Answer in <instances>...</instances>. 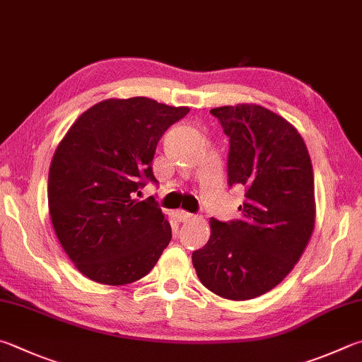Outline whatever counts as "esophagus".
Listing matches in <instances>:
<instances>
[{"label":"esophagus","mask_w":362,"mask_h":362,"mask_svg":"<svg viewBox=\"0 0 362 362\" xmlns=\"http://www.w3.org/2000/svg\"><path fill=\"white\" fill-rule=\"evenodd\" d=\"M193 216L194 215L187 212V210H177V212H175V218L179 221H188V220H192Z\"/></svg>","instance_id":"obj_1"}]
</instances>
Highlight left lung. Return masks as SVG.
Wrapping results in <instances>:
<instances>
[{
	"mask_svg": "<svg viewBox=\"0 0 362 362\" xmlns=\"http://www.w3.org/2000/svg\"><path fill=\"white\" fill-rule=\"evenodd\" d=\"M229 137L228 185L244 187L240 218H210V239L192 255L202 285L247 300L288 274L315 225L313 169L300 134L284 117L255 104L210 110Z\"/></svg>",
	"mask_w": 362,
	"mask_h": 362,
	"instance_id": "left-lung-1",
	"label": "left lung"
}]
</instances>
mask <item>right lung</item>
Listing matches in <instances>:
<instances>
[{
  "instance_id": "right-lung-1",
  "label": "right lung",
  "mask_w": 362,
  "mask_h": 362,
  "mask_svg": "<svg viewBox=\"0 0 362 362\" xmlns=\"http://www.w3.org/2000/svg\"><path fill=\"white\" fill-rule=\"evenodd\" d=\"M188 112L144 96L106 100L78 117L63 137L49 173L50 218L85 277L133 284L169 245L173 231L153 196H134L148 182L158 185L152 169L156 146Z\"/></svg>"
}]
</instances>
